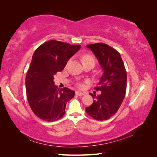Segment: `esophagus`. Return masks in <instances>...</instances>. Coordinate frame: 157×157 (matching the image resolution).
<instances>
[{
  "label": "esophagus",
  "mask_w": 157,
  "mask_h": 157,
  "mask_svg": "<svg viewBox=\"0 0 157 157\" xmlns=\"http://www.w3.org/2000/svg\"><path fill=\"white\" fill-rule=\"evenodd\" d=\"M75 94H76V95H78V96H83V95L84 94V92H82L80 91H77L75 92Z\"/></svg>",
  "instance_id": "obj_1"
}]
</instances>
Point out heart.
I'll return each instance as SVG.
<instances>
[{
    "mask_svg": "<svg viewBox=\"0 0 157 157\" xmlns=\"http://www.w3.org/2000/svg\"><path fill=\"white\" fill-rule=\"evenodd\" d=\"M82 61H83V63H84V64L86 63H88V62H92V63H94V59L92 56L86 55H84L82 57ZM78 86L79 88H82L84 87V85H83V84H82V83L79 82V83H78Z\"/></svg>",
    "mask_w": 157,
    "mask_h": 157,
    "instance_id": "obj_1",
    "label": "heart"
}]
</instances>
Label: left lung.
I'll return each mask as SVG.
<instances>
[{
	"label": "left lung",
	"mask_w": 157,
	"mask_h": 157,
	"mask_svg": "<svg viewBox=\"0 0 157 157\" xmlns=\"http://www.w3.org/2000/svg\"><path fill=\"white\" fill-rule=\"evenodd\" d=\"M97 59L102 69L96 91L101 94H90L94 101L86 108L92 118L99 121L109 119L118 111L124 99L127 86V73L121 55L115 49L104 43L87 45Z\"/></svg>",
	"instance_id": "8db88e82"
}]
</instances>
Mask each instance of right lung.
<instances>
[{
	"instance_id": "obj_1",
	"label": "right lung",
	"mask_w": 157,
	"mask_h": 157,
	"mask_svg": "<svg viewBox=\"0 0 157 157\" xmlns=\"http://www.w3.org/2000/svg\"><path fill=\"white\" fill-rule=\"evenodd\" d=\"M80 47L50 40L35 51L25 76V88L30 108L40 119L55 121L65 113L66 103L74 96L75 92L67 88L58 89L54 77Z\"/></svg>"
}]
</instances>
